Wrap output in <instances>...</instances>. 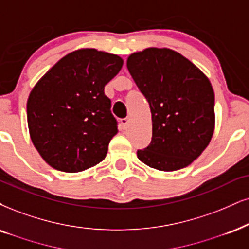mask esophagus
<instances>
[{"label":"esophagus","instance_id":"34e87169","mask_svg":"<svg viewBox=\"0 0 249 249\" xmlns=\"http://www.w3.org/2000/svg\"><path fill=\"white\" fill-rule=\"evenodd\" d=\"M129 122H130V120L128 119V118L121 119V127L124 128V129H127L128 125H129Z\"/></svg>","mask_w":249,"mask_h":249}]
</instances>
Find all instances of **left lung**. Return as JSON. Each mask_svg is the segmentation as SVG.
<instances>
[{"label": "left lung", "instance_id": "1", "mask_svg": "<svg viewBox=\"0 0 249 249\" xmlns=\"http://www.w3.org/2000/svg\"><path fill=\"white\" fill-rule=\"evenodd\" d=\"M127 68L148 100L152 140L137 151L148 166L183 168L209 145L214 130V93L209 78L170 48H145L129 55Z\"/></svg>", "mask_w": 249, "mask_h": 249}]
</instances>
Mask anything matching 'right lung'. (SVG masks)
<instances>
[{
    "label": "right lung",
    "mask_w": 249,
    "mask_h": 249,
    "mask_svg": "<svg viewBox=\"0 0 249 249\" xmlns=\"http://www.w3.org/2000/svg\"><path fill=\"white\" fill-rule=\"evenodd\" d=\"M122 64L115 54L82 48L57 61L32 89L30 137L50 166L76 173L105 159L118 122L104 90Z\"/></svg>",
    "instance_id": "obj_1"
}]
</instances>
